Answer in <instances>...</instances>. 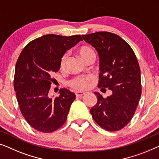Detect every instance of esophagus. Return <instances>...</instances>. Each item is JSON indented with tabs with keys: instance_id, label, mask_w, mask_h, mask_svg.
<instances>
[{
	"instance_id": "esophagus-1",
	"label": "esophagus",
	"mask_w": 159,
	"mask_h": 159,
	"mask_svg": "<svg viewBox=\"0 0 159 159\" xmlns=\"http://www.w3.org/2000/svg\"><path fill=\"white\" fill-rule=\"evenodd\" d=\"M84 94H85V93L83 92V91H76V92H75V95H76V97H83Z\"/></svg>"
}]
</instances>
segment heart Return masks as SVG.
<instances>
[{"mask_svg": "<svg viewBox=\"0 0 159 159\" xmlns=\"http://www.w3.org/2000/svg\"><path fill=\"white\" fill-rule=\"evenodd\" d=\"M79 55H80L83 59L86 60L88 59L89 57H90L91 55H94L95 52L92 49L89 47L84 46L82 47L79 49ZM67 59H68V53H66L62 57L61 60V66L62 68H63L66 66ZM91 79V76L88 75V76H79L75 78L74 79L71 80L70 81H69V85L70 86H72L73 88L75 89H86L87 86H88V82Z\"/></svg>", "mask_w": 159, "mask_h": 159, "instance_id": "heart-1", "label": "heart"}]
</instances>
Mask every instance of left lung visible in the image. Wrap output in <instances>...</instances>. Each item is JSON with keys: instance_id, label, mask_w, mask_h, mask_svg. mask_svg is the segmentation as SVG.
I'll use <instances>...</instances> for the list:
<instances>
[{"instance_id": "8db88e82", "label": "left lung", "mask_w": 159, "mask_h": 159, "mask_svg": "<svg viewBox=\"0 0 159 159\" xmlns=\"http://www.w3.org/2000/svg\"><path fill=\"white\" fill-rule=\"evenodd\" d=\"M98 52L99 80L98 87L108 88L106 99L98 92L95 106L90 109L94 121L108 131L123 128L133 117L141 96L140 70L130 46L119 36L107 32L82 35Z\"/></svg>"}]
</instances>
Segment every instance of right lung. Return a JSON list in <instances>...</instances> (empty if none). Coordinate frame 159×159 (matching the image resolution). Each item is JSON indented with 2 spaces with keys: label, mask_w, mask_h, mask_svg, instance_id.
<instances>
[{
  "label": "right lung",
  "mask_w": 159,
  "mask_h": 159,
  "mask_svg": "<svg viewBox=\"0 0 159 159\" xmlns=\"http://www.w3.org/2000/svg\"><path fill=\"white\" fill-rule=\"evenodd\" d=\"M80 35L47 34L30 42L16 64L14 90L20 110L33 128L52 133L66 121L74 93L60 90L59 97H49L53 73L60 68L67 50L82 41Z\"/></svg>",
  "instance_id": "1"
}]
</instances>
